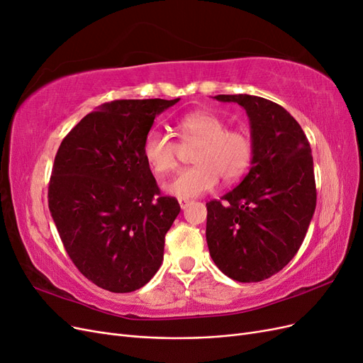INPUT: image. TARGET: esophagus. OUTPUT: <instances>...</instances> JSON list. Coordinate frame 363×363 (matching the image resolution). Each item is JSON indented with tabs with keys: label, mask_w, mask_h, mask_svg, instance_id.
I'll return each instance as SVG.
<instances>
[{
	"label": "esophagus",
	"mask_w": 363,
	"mask_h": 363,
	"mask_svg": "<svg viewBox=\"0 0 363 363\" xmlns=\"http://www.w3.org/2000/svg\"><path fill=\"white\" fill-rule=\"evenodd\" d=\"M179 204H180V207L183 208V211H184V208L191 204V200H188V199H179Z\"/></svg>",
	"instance_id": "1"
}]
</instances>
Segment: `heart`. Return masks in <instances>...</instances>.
Instances as JSON below:
<instances>
[{
  "label": "heart",
  "mask_w": 363,
  "mask_h": 363,
  "mask_svg": "<svg viewBox=\"0 0 363 363\" xmlns=\"http://www.w3.org/2000/svg\"><path fill=\"white\" fill-rule=\"evenodd\" d=\"M183 142L199 144L194 152L195 167L180 171L163 183V189L179 199H194L212 191L223 177L235 183L248 171L252 159V142L247 131L228 128L225 121L212 112H192L177 121ZM142 156L151 171L164 175L177 168V144L157 128L150 130Z\"/></svg>",
  "instance_id": "heart-1"
}]
</instances>
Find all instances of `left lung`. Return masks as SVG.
<instances>
[{"mask_svg": "<svg viewBox=\"0 0 363 363\" xmlns=\"http://www.w3.org/2000/svg\"><path fill=\"white\" fill-rule=\"evenodd\" d=\"M213 98L245 108L252 159L233 191L206 204L207 247L227 277L262 281L292 260L312 221V150L300 124L281 106L247 94Z\"/></svg>", "mask_w": 363, "mask_h": 363, "instance_id": "obj_1", "label": "left lung"}]
</instances>
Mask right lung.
Returning a JSON list of instances; mask_svg holds the SVG:
<instances>
[{
    "label": "right lung",
    "instance_id": "add662e5",
    "mask_svg": "<svg viewBox=\"0 0 363 363\" xmlns=\"http://www.w3.org/2000/svg\"><path fill=\"white\" fill-rule=\"evenodd\" d=\"M179 100L104 103L69 131L54 159V224L74 265L106 291L133 292L162 265L180 204L160 195L142 144L155 118Z\"/></svg>",
    "mask_w": 363,
    "mask_h": 363
}]
</instances>
